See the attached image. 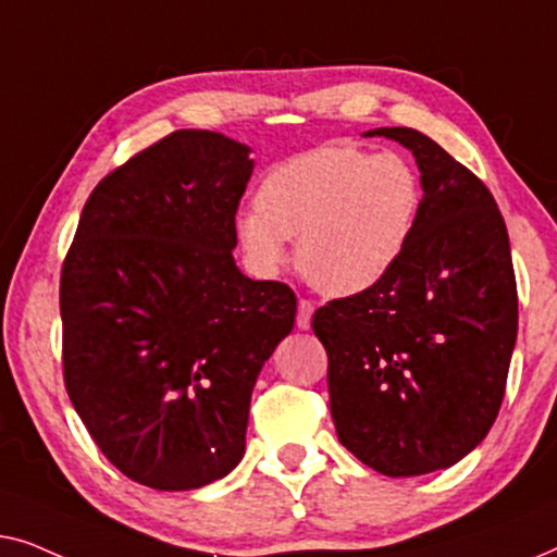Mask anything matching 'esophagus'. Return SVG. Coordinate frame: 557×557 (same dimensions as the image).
Wrapping results in <instances>:
<instances>
[{
  "label": "esophagus",
  "mask_w": 557,
  "mask_h": 557,
  "mask_svg": "<svg viewBox=\"0 0 557 557\" xmlns=\"http://www.w3.org/2000/svg\"><path fill=\"white\" fill-rule=\"evenodd\" d=\"M312 302L310 300H300L297 302V318H295V325L300 327V331H308L310 327V318H312Z\"/></svg>",
  "instance_id": "obj_1"
}]
</instances>
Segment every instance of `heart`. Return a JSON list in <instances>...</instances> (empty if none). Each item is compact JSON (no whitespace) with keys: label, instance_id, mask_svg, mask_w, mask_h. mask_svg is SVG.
<instances>
[{"label":"heart","instance_id":"obj_1","mask_svg":"<svg viewBox=\"0 0 557 557\" xmlns=\"http://www.w3.org/2000/svg\"><path fill=\"white\" fill-rule=\"evenodd\" d=\"M424 189L398 153L331 144L297 153L264 174L257 203L234 219L255 272L270 277L295 257L323 295L350 297L386 280L417 232Z\"/></svg>","mask_w":557,"mask_h":557}]
</instances>
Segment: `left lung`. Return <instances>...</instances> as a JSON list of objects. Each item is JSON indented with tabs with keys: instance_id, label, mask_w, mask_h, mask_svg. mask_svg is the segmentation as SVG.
Instances as JSON below:
<instances>
[{
	"instance_id": "obj_1",
	"label": "left lung",
	"mask_w": 557,
	"mask_h": 557,
	"mask_svg": "<svg viewBox=\"0 0 557 557\" xmlns=\"http://www.w3.org/2000/svg\"><path fill=\"white\" fill-rule=\"evenodd\" d=\"M409 148L424 203L394 272L312 315L327 354L341 444L386 476L457 465L495 424L517 341L505 219L487 186L413 128H375Z\"/></svg>"
}]
</instances>
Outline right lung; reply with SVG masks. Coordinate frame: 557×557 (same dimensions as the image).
Returning a JSON list of instances; mask_svg holds the SVG:
<instances>
[{
  "label": "right lung",
  "instance_id": "right-lung-1",
  "mask_svg": "<svg viewBox=\"0 0 557 557\" xmlns=\"http://www.w3.org/2000/svg\"><path fill=\"white\" fill-rule=\"evenodd\" d=\"M252 169L222 133H171L92 189L62 262L67 396L108 461L151 490L239 465L257 375L295 325L293 289L232 255Z\"/></svg>",
  "mask_w": 557,
  "mask_h": 557
}]
</instances>
